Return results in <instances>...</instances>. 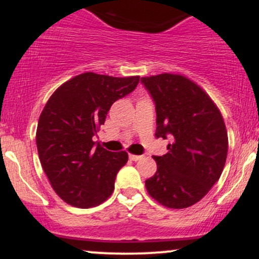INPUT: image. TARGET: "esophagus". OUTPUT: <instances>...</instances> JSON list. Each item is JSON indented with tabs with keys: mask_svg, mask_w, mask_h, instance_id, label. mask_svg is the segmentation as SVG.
<instances>
[{
	"mask_svg": "<svg viewBox=\"0 0 259 259\" xmlns=\"http://www.w3.org/2000/svg\"><path fill=\"white\" fill-rule=\"evenodd\" d=\"M129 158L134 160V162H138V160L142 159V156H138V154H129Z\"/></svg>",
	"mask_w": 259,
	"mask_h": 259,
	"instance_id": "34e87169",
	"label": "esophagus"
}]
</instances>
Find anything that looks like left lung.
Wrapping results in <instances>:
<instances>
[{
    "mask_svg": "<svg viewBox=\"0 0 259 259\" xmlns=\"http://www.w3.org/2000/svg\"><path fill=\"white\" fill-rule=\"evenodd\" d=\"M156 106V136H170L168 153L153 156L157 171L145 181L160 204L181 209L203 198L221 178L228 154L224 120L209 96L177 74L141 78Z\"/></svg>",
    "mask_w": 259,
    "mask_h": 259,
    "instance_id": "8db88e82",
    "label": "left lung"
}]
</instances>
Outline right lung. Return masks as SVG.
Returning <instances> with one entry per match:
<instances>
[{
	"mask_svg": "<svg viewBox=\"0 0 259 259\" xmlns=\"http://www.w3.org/2000/svg\"><path fill=\"white\" fill-rule=\"evenodd\" d=\"M139 81L140 76L84 73L59 86L47 101L36 130L38 158L56 194L70 206H99L112 195L127 153L107 151L92 138L113 103Z\"/></svg>",
	"mask_w": 259,
	"mask_h": 259,
	"instance_id": "right-lung-1",
	"label": "right lung"
}]
</instances>
